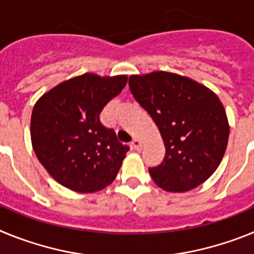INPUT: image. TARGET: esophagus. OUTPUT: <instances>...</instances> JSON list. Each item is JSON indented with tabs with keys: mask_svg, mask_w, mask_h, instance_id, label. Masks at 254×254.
<instances>
[{
	"mask_svg": "<svg viewBox=\"0 0 254 254\" xmlns=\"http://www.w3.org/2000/svg\"><path fill=\"white\" fill-rule=\"evenodd\" d=\"M131 146L132 149L134 150H141L142 149V142H141V140H138V138H133L131 142Z\"/></svg>",
	"mask_w": 254,
	"mask_h": 254,
	"instance_id": "esophagus-1",
	"label": "esophagus"
}]
</instances>
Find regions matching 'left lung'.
Instances as JSON below:
<instances>
[{
	"mask_svg": "<svg viewBox=\"0 0 254 254\" xmlns=\"http://www.w3.org/2000/svg\"><path fill=\"white\" fill-rule=\"evenodd\" d=\"M128 85L165 145L163 163L149 169L152 181L167 192H187L202 185L223 160L230 131L216 94L192 78L165 71L132 75Z\"/></svg>",
	"mask_w": 254,
	"mask_h": 254,
	"instance_id": "left-lung-1",
	"label": "left lung"
}]
</instances>
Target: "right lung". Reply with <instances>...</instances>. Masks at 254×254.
I'll return each instance as SVG.
<instances>
[{
	"instance_id": "1",
	"label": "right lung",
	"mask_w": 254,
	"mask_h": 254,
	"mask_svg": "<svg viewBox=\"0 0 254 254\" xmlns=\"http://www.w3.org/2000/svg\"><path fill=\"white\" fill-rule=\"evenodd\" d=\"M127 78L84 73L58 84L35 103L31 145L38 160L64 187L91 193L116 179L128 146L100 123L99 114Z\"/></svg>"
}]
</instances>
